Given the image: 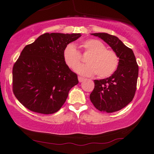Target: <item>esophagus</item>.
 Here are the masks:
<instances>
[{"instance_id":"34e87169","label":"esophagus","mask_w":154,"mask_h":154,"mask_svg":"<svg viewBox=\"0 0 154 154\" xmlns=\"http://www.w3.org/2000/svg\"><path fill=\"white\" fill-rule=\"evenodd\" d=\"M84 80H85V79H84V78H83V77H81V76H79V81L80 82V83H81V82H83Z\"/></svg>"}]
</instances>
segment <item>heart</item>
Wrapping results in <instances>:
<instances>
[{"label": "heart", "instance_id": "1", "mask_svg": "<svg viewBox=\"0 0 154 154\" xmlns=\"http://www.w3.org/2000/svg\"><path fill=\"white\" fill-rule=\"evenodd\" d=\"M83 53L90 54L86 58L87 64L79 65L82 57L74 44L69 43L64 48L63 57L67 66L74 69L83 76H92L96 74L99 78H107L116 71L119 65V57L112 50L106 49V46L98 39L90 38L82 42Z\"/></svg>", "mask_w": 154, "mask_h": 154}]
</instances>
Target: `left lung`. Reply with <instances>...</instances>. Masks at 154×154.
<instances>
[{
	"label": "left lung",
	"instance_id": "1",
	"mask_svg": "<svg viewBox=\"0 0 154 154\" xmlns=\"http://www.w3.org/2000/svg\"><path fill=\"white\" fill-rule=\"evenodd\" d=\"M92 35L104 40L116 52L119 57V65L110 77L100 81L94 80L90 101L99 111L116 112L127 106L134 98L139 66L133 51L124 45L119 38L106 33Z\"/></svg>",
	"mask_w": 154,
	"mask_h": 154
}]
</instances>
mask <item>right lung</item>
I'll return each instance as SVG.
<instances>
[{"label": "right lung", "mask_w": 154, "mask_h": 154, "mask_svg": "<svg viewBox=\"0 0 154 154\" xmlns=\"http://www.w3.org/2000/svg\"><path fill=\"white\" fill-rule=\"evenodd\" d=\"M81 33H46L26 45L12 68V91L29 110L43 114L58 111L69 90L79 83L64 62V48Z\"/></svg>", "instance_id": "1"}]
</instances>
